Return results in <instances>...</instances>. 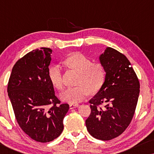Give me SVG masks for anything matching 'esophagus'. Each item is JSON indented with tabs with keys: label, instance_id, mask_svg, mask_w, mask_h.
Returning <instances> with one entry per match:
<instances>
[{
	"label": "esophagus",
	"instance_id": "esophagus-1",
	"mask_svg": "<svg viewBox=\"0 0 154 154\" xmlns=\"http://www.w3.org/2000/svg\"><path fill=\"white\" fill-rule=\"evenodd\" d=\"M79 106V104H77V103H73V104H69V107H70V109H74L75 107H78Z\"/></svg>",
	"mask_w": 154,
	"mask_h": 154
}]
</instances>
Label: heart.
Here are the masks:
<instances>
[{"mask_svg": "<svg viewBox=\"0 0 154 154\" xmlns=\"http://www.w3.org/2000/svg\"><path fill=\"white\" fill-rule=\"evenodd\" d=\"M64 64L80 73L79 86L66 88L60 94L61 100L69 103H76L87 97L91 92H97L104 83L106 72L101 64H92L91 60L81 53H75L64 60ZM48 76L54 88L63 87L62 69L54 64L48 69Z\"/></svg>", "mask_w": 154, "mask_h": 154, "instance_id": "b5f03b06", "label": "heart"}]
</instances>
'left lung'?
<instances>
[{
  "label": "left lung",
  "instance_id": "obj_1",
  "mask_svg": "<svg viewBox=\"0 0 154 154\" xmlns=\"http://www.w3.org/2000/svg\"><path fill=\"white\" fill-rule=\"evenodd\" d=\"M106 72L104 83L89 101L91 113L85 121L89 133L106 141L119 136L130 125L137 104L140 82L128 58L112 48L100 56ZM104 104V107L100 105Z\"/></svg>",
  "mask_w": 154,
  "mask_h": 154
}]
</instances>
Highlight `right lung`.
Masks as SVG:
<instances>
[{"instance_id": "1", "label": "right lung", "mask_w": 154, "mask_h": 154, "mask_svg": "<svg viewBox=\"0 0 154 154\" xmlns=\"http://www.w3.org/2000/svg\"><path fill=\"white\" fill-rule=\"evenodd\" d=\"M52 52L41 48L25 54L14 65L8 84L19 125L32 140L42 143L60 135L69 109L68 104H61L55 96L48 76Z\"/></svg>"}]
</instances>
